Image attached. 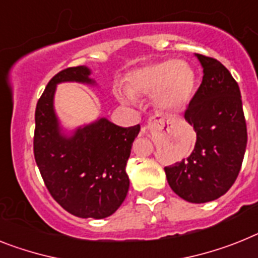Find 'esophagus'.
<instances>
[{"instance_id": "34e87169", "label": "esophagus", "mask_w": 258, "mask_h": 258, "mask_svg": "<svg viewBox=\"0 0 258 258\" xmlns=\"http://www.w3.org/2000/svg\"><path fill=\"white\" fill-rule=\"evenodd\" d=\"M169 124V120L165 118V116L159 115V114H155L151 118L148 119L147 122V128H153V127H157V128H164L165 125Z\"/></svg>"}]
</instances>
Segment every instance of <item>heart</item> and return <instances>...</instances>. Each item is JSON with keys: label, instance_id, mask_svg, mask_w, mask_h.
<instances>
[{"label": "heart", "instance_id": "heart-1", "mask_svg": "<svg viewBox=\"0 0 258 258\" xmlns=\"http://www.w3.org/2000/svg\"><path fill=\"white\" fill-rule=\"evenodd\" d=\"M128 88L119 89V98L133 102L134 94L153 96L157 109L177 112L185 109L194 94L196 75L182 60H162L135 69L127 77Z\"/></svg>", "mask_w": 258, "mask_h": 258}]
</instances>
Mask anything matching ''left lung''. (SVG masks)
Returning <instances> with one entry per match:
<instances>
[{
	"label": "left lung",
	"instance_id": "left-lung-1",
	"mask_svg": "<svg viewBox=\"0 0 258 258\" xmlns=\"http://www.w3.org/2000/svg\"><path fill=\"white\" fill-rule=\"evenodd\" d=\"M197 57L203 80L185 110V119L197 133L196 147L187 159L164 170L177 196L206 203L226 194L236 181L248 135L237 82L216 59L199 53Z\"/></svg>",
	"mask_w": 258,
	"mask_h": 258
}]
</instances>
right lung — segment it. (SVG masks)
Returning <instances> with one entry per match:
<instances>
[{
    "mask_svg": "<svg viewBox=\"0 0 258 258\" xmlns=\"http://www.w3.org/2000/svg\"><path fill=\"white\" fill-rule=\"evenodd\" d=\"M88 67L67 68L49 80L36 103L34 156L49 194L69 214L103 219L115 213L130 187L125 173L140 124L119 127L106 118L80 127L72 136L60 133L53 110L59 82L94 84Z\"/></svg>",
    "mask_w": 258,
    "mask_h": 258,
    "instance_id": "1",
    "label": "right lung"
}]
</instances>
